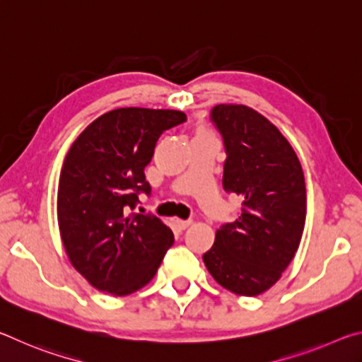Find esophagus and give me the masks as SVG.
Segmentation results:
<instances>
[{"label":"esophagus","instance_id":"esophagus-1","mask_svg":"<svg viewBox=\"0 0 362 362\" xmlns=\"http://www.w3.org/2000/svg\"><path fill=\"white\" fill-rule=\"evenodd\" d=\"M174 223H175V226H177V228H179V230L182 231V230H187V228H188V226H189V225H192V220H180V218H177Z\"/></svg>","mask_w":362,"mask_h":362}]
</instances>
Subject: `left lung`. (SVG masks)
Wrapping results in <instances>:
<instances>
[{"label": "left lung", "mask_w": 362, "mask_h": 362, "mask_svg": "<svg viewBox=\"0 0 362 362\" xmlns=\"http://www.w3.org/2000/svg\"><path fill=\"white\" fill-rule=\"evenodd\" d=\"M223 140V189L243 198L203 255L212 278L238 296L268 291L296 255L306 217L305 177L296 151L265 116L246 105H216Z\"/></svg>", "instance_id": "obj_1"}]
</instances>
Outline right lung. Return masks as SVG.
Masks as SVG:
<instances>
[{"label":"right lung","instance_id":"right-lung-1","mask_svg":"<svg viewBox=\"0 0 362 362\" xmlns=\"http://www.w3.org/2000/svg\"><path fill=\"white\" fill-rule=\"evenodd\" d=\"M187 121L175 110L118 108L86 127L66 153L57 220L71 265L95 289L127 296L155 276L174 235L153 214L132 212L150 196L144 169L164 131Z\"/></svg>","mask_w":362,"mask_h":362}]
</instances>
